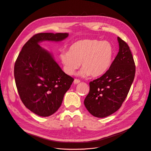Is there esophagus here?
<instances>
[{"instance_id": "obj_1", "label": "esophagus", "mask_w": 151, "mask_h": 151, "mask_svg": "<svg viewBox=\"0 0 151 151\" xmlns=\"http://www.w3.org/2000/svg\"><path fill=\"white\" fill-rule=\"evenodd\" d=\"M80 80L79 79H75V80H74V81H73V83H74V84H79V83H80Z\"/></svg>"}]
</instances>
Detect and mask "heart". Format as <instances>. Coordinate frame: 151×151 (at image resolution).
I'll use <instances>...</instances> for the list:
<instances>
[{
  "label": "heart",
  "instance_id": "b5f03b06",
  "mask_svg": "<svg viewBox=\"0 0 151 151\" xmlns=\"http://www.w3.org/2000/svg\"><path fill=\"white\" fill-rule=\"evenodd\" d=\"M114 49L111 43L98 39H84L72 43L68 51H62L60 60L65 73L72 75L80 66L79 74L98 77L105 74L111 67Z\"/></svg>",
  "mask_w": 151,
  "mask_h": 151
}]
</instances>
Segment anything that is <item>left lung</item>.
Returning <instances> with one entry per match:
<instances>
[{
  "label": "left lung",
  "mask_w": 151,
  "mask_h": 151,
  "mask_svg": "<svg viewBox=\"0 0 151 151\" xmlns=\"http://www.w3.org/2000/svg\"><path fill=\"white\" fill-rule=\"evenodd\" d=\"M119 52L108 70L90 82V91L84 100L88 112L96 117L115 113L125 100L135 77V65L128 44L117 38Z\"/></svg>",
  "instance_id": "1"
}]
</instances>
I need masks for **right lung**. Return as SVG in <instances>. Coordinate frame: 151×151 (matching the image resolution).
Listing matches in <instances>:
<instances>
[{"instance_id":"right-lung-1","label":"right lung","mask_w":151,"mask_h":151,"mask_svg":"<svg viewBox=\"0 0 151 151\" xmlns=\"http://www.w3.org/2000/svg\"><path fill=\"white\" fill-rule=\"evenodd\" d=\"M67 33H38L23 46L14 64L15 82L24 106L40 116L47 117L60 107L74 79L65 74L51 55L40 46L44 40L61 41Z\"/></svg>"}]
</instances>
